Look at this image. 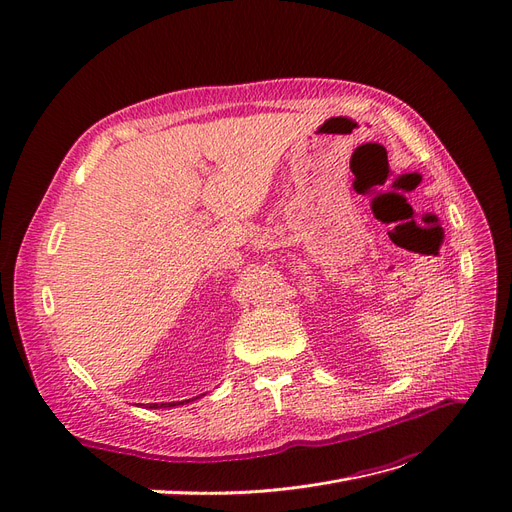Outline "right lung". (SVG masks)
Returning a JSON list of instances; mask_svg holds the SVG:
<instances>
[{"mask_svg": "<svg viewBox=\"0 0 512 512\" xmlns=\"http://www.w3.org/2000/svg\"><path fill=\"white\" fill-rule=\"evenodd\" d=\"M184 402H188V400H182V402H161V405H157V402H153V405H149V409H166V407H178V405H184Z\"/></svg>", "mask_w": 512, "mask_h": 512, "instance_id": "right-lung-1", "label": "right lung"}]
</instances>
